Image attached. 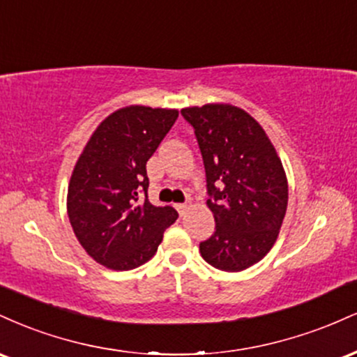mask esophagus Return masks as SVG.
<instances>
[{"label": "esophagus", "instance_id": "esophagus-1", "mask_svg": "<svg viewBox=\"0 0 357 357\" xmlns=\"http://www.w3.org/2000/svg\"><path fill=\"white\" fill-rule=\"evenodd\" d=\"M174 208L178 210L179 215H184L188 208H190V204H188V203H178V204H174Z\"/></svg>", "mask_w": 357, "mask_h": 357}]
</instances>
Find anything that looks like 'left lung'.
Masks as SVG:
<instances>
[{
    "label": "left lung",
    "instance_id": "obj_1",
    "mask_svg": "<svg viewBox=\"0 0 357 357\" xmlns=\"http://www.w3.org/2000/svg\"><path fill=\"white\" fill-rule=\"evenodd\" d=\"M206 171L208 208L215 233L199 243L208 264L241 272L277 241L289 202V184L275 147L261 126L230 104L186 107Z\"/></svg>",
    "mask_w": 357,
    "mask_h": 357
}]
</instances>
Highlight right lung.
<instances>
[{
	"label": "right lung",
	"mask_w": 357,
	"mask_h": 357,
	"mask_svg": "<svg viewBox=\"0 0 357 357\" xmlns=\"http://www.w3.org/2000/svg\"><path fill=\"white\" fill-rule=\"evenodd\" d=\"M178 119L176 109L129 105L93 130L68 183L67 213L97 264L132 270L158 252L178 213L147 199L146 162Z\"/></svg>",
	"instance_id": "obj_1"
}]
</instances>
